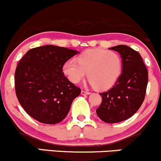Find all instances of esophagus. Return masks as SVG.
I'll list each match as a JSON object with an SVG mask.
<instances>
[{
    "label": "esophagus",
    "mask_w": 161,
    "mask_h": 161,
    "mask_svg": "<svg viewBox=\"0 0 161 161\" xmlns=\"http://www.w3.org/2000/svg\"><path fill=\"white\" fill-rule=\"evenodd\" d=\"M90 92L89 91H86V90H81V94L82 95H86V94H89Z\"/></svg>",
    "instance_id": "34e87169"
}]
</instances>
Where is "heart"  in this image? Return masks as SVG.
<instances>
[{
    "instance_id": "obj_1",
    "label": "heart",
    "mask_w": 161,
    "mask_h": 161,
    "mask_svg": "<svg viewBox=\"0 0 161 161\" xmlns=\"http://www.w3.org/2000/svg\"><path fill=\"white\" fill-rule=\"evenodd\" d=\"M122 71L120 55L102 48L87 50L77 61L72 59L63 65V72L72 83L79 84L88 74L90 84L99 90L112 87L119 78Z\"/></svg>"
}]
</instances>
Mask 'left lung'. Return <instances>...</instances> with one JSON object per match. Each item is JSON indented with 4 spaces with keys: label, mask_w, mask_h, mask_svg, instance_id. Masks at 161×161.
Instances as JSON below:
<instances>
[{
    "label": "left lung",
    "mask_w": 161,
    "mask_h": 161,
    "mask_svg": "<svg viewBox=\"0 0 161 161\" xmlns=\"http://www.w3.org/2000/svg\"><path fill=\"white\" fill-rule=\"evenodd\" d=\"M122 58V72L115 85L100 93L102 103L97 114L107 123L126 120L138 111L144 100L148 75L142 56L130 47L119 45L110 48Z\"/></svg>",
    "instance_id": "8db88e82"
}]
</instances>
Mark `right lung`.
Masks as SVG:
<instances>
[{
  "instance_id": "obj_1",
  "label": "right lung",
  "mask_w": 161,
  "mask_h": 161,
  "mask_svg": "<svg viewBox=\"0 0 161 161\" xmlns=\"http://www.w3.org/2000/svg\"><path fill=\"white\" fill-rule=\"evenodd\" d=\"M78 53L47 45L23 55L15 71L16 95L27 114L45 124H56L68 115L80 88L69 81L63 65Z\"/></svg>"
}]
</instances>
